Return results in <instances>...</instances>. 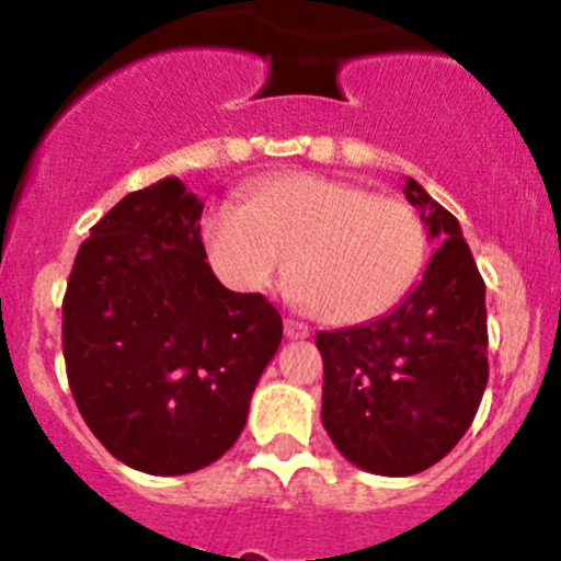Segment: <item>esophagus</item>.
Masks as SVG:
<instances>
[{
	"label": "esophagus",
	"mask_w": 561,
	"mask_h": 561,
	"mask_svg": "<svg viewBox=\"0 0 561 561\" xmlns=\"http://www.w3.org/2000/svg\"><path fill=\"white\" fill-rule=\"evenodd\" d=\"M285 333L287 339H307L309 336V325L301 320H293V317H287L285 320Z\"/></svg>",
	"instance_id": "obj_1"
}]
</instances>
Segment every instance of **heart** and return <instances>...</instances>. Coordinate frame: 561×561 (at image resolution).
<instances>
[{"label":"heart","instance_id":"b5f03b06","mask_svg":"<svg viewBox=\"0 0 561 561\" xmlns=\"http://www.w3.org/2000/svg\"><path fill=\"white\" fill-rule=\"evenodd\" d=\"M201 236L214 274L239 293L268 290L293 254L298 298L331 325H358L393 309L426 254L410 206L320 173L257 181L244 206H214Z\"/></svg>","mask_w":561,"mask_h":561}]
</instances>
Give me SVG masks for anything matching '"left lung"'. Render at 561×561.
<instances>
[{
	"label": "left lung",
	"mask_w": 561,
	"mask_h": 561,
	"mask_svg": "<svg viewBox=\"0 0 561 561\" xmlns=\"http://www.w3.org/2000/svg\"><path fill=\"white\" fill-rule=\"evenodd\" d=\"M404 195L439 241L421 285L386 317L314 339L328 437L355 467L388 478L448 456L489 382L485 285L458 219L415 179Z\"/></svg>",
	"instance_id": "left-lung-1"
}]
</instances>
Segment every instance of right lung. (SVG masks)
Segmentation results:
<instances>
[{
	"label": "right lung",
	"instance_id": "add662e5",
	"mask_svg": "<svg viewBox=\"0 0 561 561\" xmlns=\"http://www.w3.org/2000/svg\"><path fill=\"white\" fill-rule=\"evenodd\" d=\"M203 201L179 179L129 192L92 228L61 304L72 399L111 456L149 474L217 461L282 342L260 293L214 276Z\"/></svg>",
	"mask_w": 561,
	"mask_h": 561
}]
</instances>
